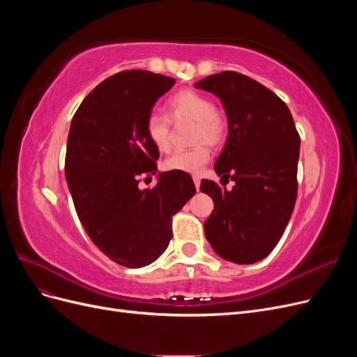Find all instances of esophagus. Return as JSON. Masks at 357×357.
Here are the masks:
<instances>
[{"label": "esophagus", "mask_w": 357, "mask_h": 357, "mask_svg": "<svg viewBox=\"0 0 357 357\" xmlns=\"http://www.w3.org/2000/svg\"><path fill=\"white\" fill-rule=\"evenodd\" d=\"M193 183H195V188L199 189V185H201V178L199 176H193Z\"/></svg>", "instance_id": "34e87169"}]
</instances>
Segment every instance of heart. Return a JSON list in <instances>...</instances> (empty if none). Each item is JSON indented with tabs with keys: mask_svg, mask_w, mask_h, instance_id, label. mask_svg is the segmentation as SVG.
Wrapping results in <instances>:
<instances>
[{
	"mask_svg": "<svg viewBox=\"0 0 357 357\" xmlns=\"http://www.w3.org/2000/svg\"><path fill=\"white\" fill-rule=\"evenodd\" d=\"M168 116L172 122L192 121V143L197 144L189 150H178L164 160L167 171L199 172L210 160V147L220 146L228 134V122L225 116L214 109V102L207 95L192 89L180 91L167 102ZM165 114L150 113L146 121V134L150 143L159 152H168L171 147V122Z\"/></svg>",
	"mask_w": 357,
	"mask_h": 357,
	"instance_id": "b5f03b06",
	"label": "heart"
}]
</instances>
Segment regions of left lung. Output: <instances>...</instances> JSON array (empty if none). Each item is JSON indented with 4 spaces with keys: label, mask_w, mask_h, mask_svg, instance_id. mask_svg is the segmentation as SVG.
Returning a JSON list of instances; mask_svg holds the SVG:
<instances>
[{
    "label": "left lung",
    "mask_w": 357,
    "mask_h": 357,
    "mask_svg": "<svg viewBox=\"0 0 357 357\" xmlns=\"http://www.w3.org/2000/svg\"><path fill=\"white\" fill-rule=\"evenodd\" d=\"M195 86L223 104L228 138L214 171L235 181L232 190L201 181V192L214 201L205 238L226 261L259 262L282 238L295 208L301 138L294 117L273 91L240 73L222 71Z\"/></svg>",
    "instance_id": "8db88e82"
}]
</instances>
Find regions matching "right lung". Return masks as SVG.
Returning <instances> with one entry per match:
<instances>
[{
    "label": "right lung",
    "mask_w": 357,
    "mask_h": 357,
    "mask_svg": "<svg viewBox=\"0 0 357 357\" xmlns=\"http://www.w3.org/2000/svg\"><path fill=\"white\" fill-rule=\"evenodd\" d=\"M176 80L144 70L117 73L82 101L68 134L66 178L86 234L113 262L142 268L172 238V215L193 195L192 177L162 172L152 189L159 150L146 134L155 102ZM152 180V178H150Z\"/></svg>",
    "instance_id": "obj_1"
}]
</instances>
